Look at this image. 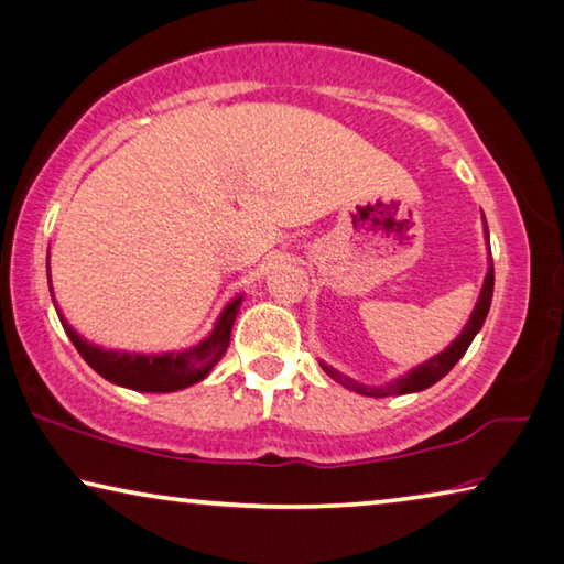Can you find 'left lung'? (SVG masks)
Wrapping results in <instances>:
<instances>
[{
    "label": "left lung",
    "instance_id": "left-lung-1",
    "mask_svg": "<svg viewBox=\"0 0 564 564\" xmlns=\"http://www.w3.org/2000/svg\"><path fill=\"white\" fill-rule=\"evenodd\" d=\"M484 236H486V247H488V269H486V280H484V288H480V295L476 307H473V313L468 317V323H465V328L460 330V336L455 338L451 346L445 350H440L437 356H432L430 361H424L420 366H414L404 373V377H397L391 379L389 383H381V387H366V383L356 381L346 377V373H340L338 369H333V366L323 364V371L328 373L330 379H336L340 387H346L350 391H356V394H366V397H399V394H414V391H422L432 387V383H437L440 379L445 377L447 371L453 369L455 364L460 361L465 350L473 343V338L478 336V330L484 328L486 323V315L488 310H491V297H494V259H491V241H488V226H486V218H484Z\"/></svg>",
    "mask_w": 564,
    "mask_h": 564
}]
</instances>
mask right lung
<instances>
[{
    "label": "right lung",
    "instance_id": "add662e5",
    "mask_svg": "<svg viewBox=\"0 0 564 564\" xmlns=\"http://www.w3.org/2000/svg\"><path fill=\"white\" fill-rule=\"evenodd\" d=\"M47 276H51V269H47ZM241 300L243 295L228 302L221 310V315H218L214 330H210L200 343H195V346L185 350H170V354H129V350L94 346V343H88L84 336H78V333L70 328V323L65 321L58 305H55V310H58L65 336L73 340V346H76L80 358H84L99 377L124 389L150 391V394H167V391L193 387V383L203 381L210 371H214V366L221 361V356L226 354L228 340H231V328L236 315H239Z\"/></svg>",
    "mask_w": 564,
    "mask_h": 564
}]
</instances>
